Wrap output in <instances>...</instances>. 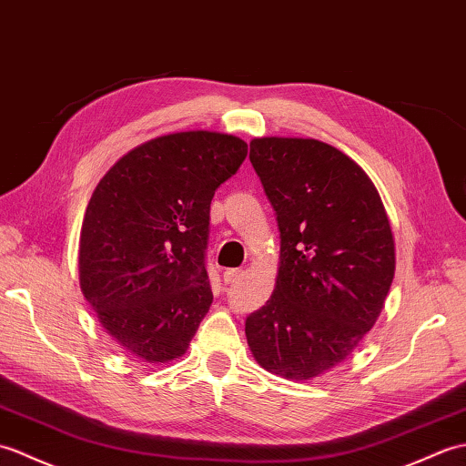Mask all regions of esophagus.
<instances>
[{"label":"esophagus","instance_id":"34e87169","mask_svg":"<svg viewBox=\"0 0 466 466\" xmlns=\"http://www.w3.org/2000/svg\"><path fill=\"white\" fill-rule=\"evenodd\" d=\"M241 277H243V268H227V271L223 273V281L235 283V281H239Z\"/></svg>","mask_w":466,"mask_h":466}]
</instances>
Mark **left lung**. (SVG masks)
<instances>
[{
	"label": "left lung",
	"mask_w": 466,
	"mask_h": 466,
	"mask_svg": "<svg viewBox=\"0 0 466 466\" xmlns=\"http://www.w3.org/2000/svg\"><path fill=\"white\" fill-rule=\"evenodd\" d=\"M249 159L281 253L271 299L245 320L247 343L268 373L311 380L377 323L395 277L390 223L369 175L323 141L257 137Z\"/></svg>",
	"instance_id": "1"
}]
</instances>
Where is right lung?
<instances>
[{
	"mask_svg": "<svg viewBox=\"0 0 466 466\" xmlns=\"http://www.w3.org/2000/svg\"><path fill=\"white\" fill-rule=\"evenodd\" d=\"M245 157L239 137L179 131L133 147L97 183L79 235V285L127 357L161 365L187 350L213 303L211 199Z\"/></svg>",
	"mask_w": 466,
	"mask_h": 466,
	"instance_id": "add662e5",
	"label": "right lung"
}]
</instances>
